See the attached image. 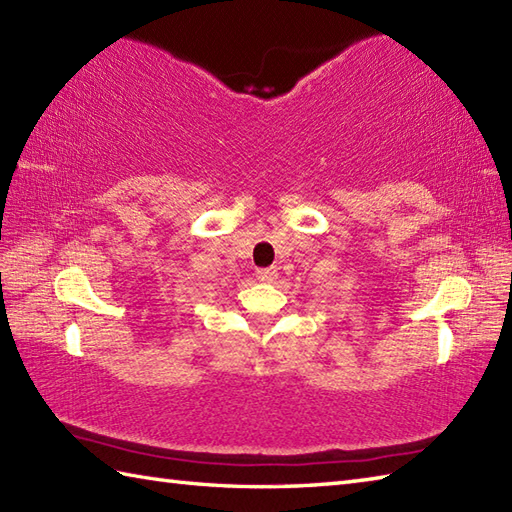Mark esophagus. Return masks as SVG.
<instances>
[{"mask_svg":"<svg viewBox=\"0 0 512 512\" xmlns=\"http://www.w3.org/2000/svg\"><path fill=\"white\" fill-rule=\"evenodd\" d=\"M257 279L259 281H262V284H273V281L277 279V268H273V266H270V268H257Z\"/></svg>","mask_w":512,"mask_h":512,"instance_id":"34e87169","label":"esophagus"}]
</instances>
